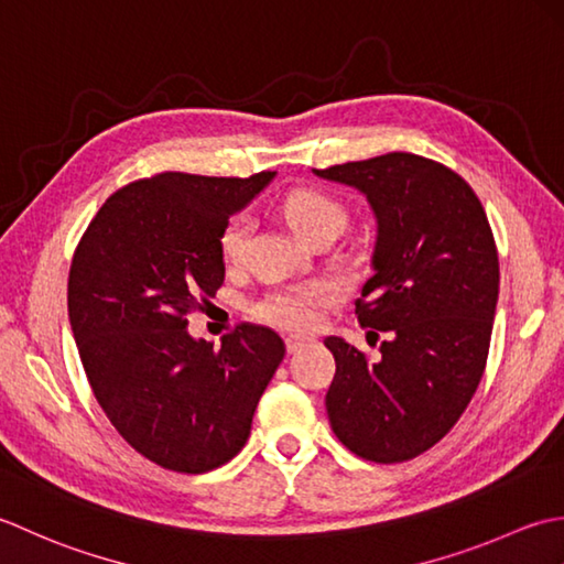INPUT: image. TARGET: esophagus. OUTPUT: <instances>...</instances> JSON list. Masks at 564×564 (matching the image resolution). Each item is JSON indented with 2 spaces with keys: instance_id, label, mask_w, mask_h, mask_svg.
Listing matches in <instances>:
<instances>
[{
  "instance_id": "esophagus-1",
  "label": "esophagus",
  "mask_w": 564,
  "mask_h": 564,
  "mask_svg": "<svg viewBox=\"0 0 564 564\" xmlns=\"http://www.w3.org/2000/svg\"><path fill=\"white\" fill-rule=\"evenodd\" d=\"M284 343H286V350L290 352H296V350H302L306 343H308V338H302V336H286L284 338Z\"/></svg>"
}]
</instances>
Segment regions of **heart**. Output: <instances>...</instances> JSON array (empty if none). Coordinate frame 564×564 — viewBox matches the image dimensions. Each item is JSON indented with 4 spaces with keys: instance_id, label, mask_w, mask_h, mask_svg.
<instances>
[{
    "instance_id": "1",
    "label": "heart",
    "mask_w": 564,
    "mask_h": 564,
    "mask_svg": "<svg viewBox=\"0 0 564 564\" xmlns=\"http://www.w3.org/2000/svg\"><path fill=\"white\" fill-rule=\"evenodd\" d=\"M280 209L284 221L306 243L318 234H338L343 224H346L343 206L330 194L314 187H296L286 192L280 202ZM250 231L252 224L243 214L234 216L224 226L221 236H218V250H221V258L228 265H240L246 260ZM333 302H336V286L330 282H308L302 286H290V290H274L265 294L256 304V316L278 328L312 330L318 324L321 308L330 306Z\"/></svg>"
}]
</instances>
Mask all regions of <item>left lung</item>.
Returning <instances> with one entry per match:
<instances>
[{
    "mask_svg": "<svg viewBox=\"0 0 564 564\" xmlns=\"http://www.w3.org/2000/svg\"><path fill=\"white\" fill-rule=\"evenodd\" d=\"M314 172L360 189L372 206L375 274L355 314L387 333L377 362L343 338L324 340L336 358L330 429L362 459L404 463L455 426L485 375L497 243L473 187L435 160L387 153Z\"/></svg>",
    "mask_w": 564,
    "mask_h": 564,
    "instance_id": "left-lung-1",
    "label": "left lung"
}]
</instances>
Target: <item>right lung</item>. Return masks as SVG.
Returning a JSON list of instances; mask_svg holds the SVG:
<instances>
[{
  "label": "right lung",
  "mask_w": 564,
  "mask_h": 564,
  "mask_svg": "<svg viewBox=\"0 0 564 564\" xmlns=\"http://www.w3.org/2000/svg\"><path fill=\"white\" fill-rule=\"evenodd\" d=\"M274 177L160 172L117 189L91 218L67 278V314L99 406L135 453L202 475L240 453L284 358L272 328L197 340L187 316L224 284L218 236Z\"/></svg>",
  "instance_id": "1"
}]
</instances>
